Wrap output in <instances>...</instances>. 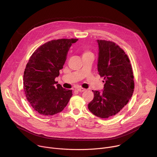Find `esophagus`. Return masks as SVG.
I'll return each instance as SVG.
<instances>
[{
  "label": "esophagus",
  "instance_id": "esophagus-1",
  "mask_svg": "<svg viewBox=\"0 0 157 157\" xmlns=\"http://www.w3.org/2000/svg\"><path fill=\"white\" fill-rule=\"evenodd\" d=\"M77 90L79 92H83V91H86V89H84V88H82V87H78L77 88Z\"/></svg>",
  "mask_w": 157,
  "mask_h": 157
}]
</instances>
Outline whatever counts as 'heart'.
I'll return each mask as SVG.
<instances>
[{
    "label": "heart",
    "mask_w": 157,
    "mask_h": 157,
    "mask_svg": "<svg viewBox=\"0 0 157 157\" xmlns=\"http://www.w3.org/2000/svg\"><path fill=\"white\" fill-rule=\"evenodd\" d=\"M89 53V52H85L84 54H86V53Z\"/></svg>",
    "instance_id": "b5f03b06"
}]
</instances>
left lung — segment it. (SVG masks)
<instances>
[{
    "label": "left lung",
    "mask_w": 157,
    "mask_h": 157,
    "mask_svg": "<svg viewBox=\"0 0 157 157\" xmlns=\"http://www.w3.org/2000/svg\"><path fill=\"white\" fill-rule=\"evenodd\" d=\"M99 47L98 71L105 81L102 91H93L94 99L88 104L98 117L115 116L128 103L134 89L130 60L124 51L110 41L97 40Z\"/></svg>",
    "instance_id": "8db88e82"
}]
</instances>
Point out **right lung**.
Instances as JSON below:
<instances>
[{
  "label": "right lung",
  "instance_id": "add662e5",
  "mask_svg": "<svg viewBox=\"0 0 157 157\" xmlns=\"http://www.w3.org/2000/svg\"><path fill=\"white\" fill-rule=\"evenodd\" d=\"M78 39L52 40L40 46L30 58L24 74V89L29 102L42 116L61 112L73 95L55 81L59 75L73 43Z\"/></svg>",
  "mask_w": 157,
  "mask_h": 157
}]
</instances>
